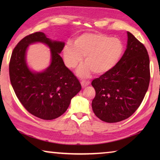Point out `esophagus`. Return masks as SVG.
Here are the masks:
<instances>
[{
  "instance_id": "esophagus-1",
  "label": "esophagus",
  "mask_w": 160,
  "mask_h": 160,
  "mask_svg": "<svg viewBox=\"0 0 160 160\" xmlns=\"http://www.w3.org/2000/svg\"><path fill=\"white\" fill-rule=\"evenodd\" d=\"M80 83H81V85H82V88H85V87L90 85V82H89V81H85V80L81 81Z\"/></svg>"
}]
</instances>
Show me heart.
I'll list each match as a JSON object with an SVG mask.
<instances>
[{
  "label": "heart",
  "instance_id": "heart-1",
  "mask_svg": "<svg viewBox=\"0 0 160 160\" xmlns=\"http://www.w3.org/2000/svg\"><path fill=\"white\" fill-rule=\"evenodd\" d=\"M124 45L121 39L101 33H87L78 37L74 45L63 48V59L69 68H75L85 56V63L77 70L80 78H88L92 72L103 75L112 70L122 58Z\"/></svg>",
  "mask_w": 160,
  "mask_h": 160
}]
</instances>
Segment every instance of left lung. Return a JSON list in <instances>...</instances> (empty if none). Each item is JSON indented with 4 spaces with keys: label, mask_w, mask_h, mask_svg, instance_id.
<instances>
[{
    "label": "left lung",
    "mask_w": 160,
    "mask_h": 160,
    "mask_svg": "<svg viewBox=\"0 0 160 160\" xmlns=\"http://www.w3.org/2000/svg\"><path fill=\"white\" fill-rule=\"evenodd\" d=\"M126 49L118 64L92 82L96 95L92 102L97 117L116 123L130 117L141 104L150 83L147 49L127 32Z\"/></svg>",
    "instance_id": "left-lung-1"
}]
</instances>
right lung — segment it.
<instances>
[{"instance_id":"right-lung-1","label":"right lung","mask_w":160,"mask_h":160,"mask_svg":"<svg viewBox=\"0 0 160 160\" xmlns=\"http://www.w3.org/2000/svg\"><path fill=\"white\" fill-rule=\"evenodd\" d=\"M36 42L50 49V64L42 72L32 70L26 62L28 46ZM64 46L63 42L51 39L44 32H35L18 43L10 58V79L16 96L29 113L44 120L63 114L82 88L61 57Z\"/></svg>"}]
</instances>
